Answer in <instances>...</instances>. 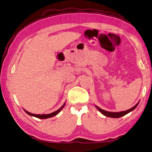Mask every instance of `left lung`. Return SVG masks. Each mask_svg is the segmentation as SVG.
I'll return each instance as SVG.
<instances>
[{
	"label": "left lung",
	"mask_w": 152,
	"mask_h": 152,
	"mask_svg": "<svg viewBox=\"0 0 152 152\" xmlns=\"http://www.w3.org/2000/svg\"><path fill=\"white\" fill-rule=\"evenodd\" d=\"M138 102L137 104L134 106V107H133L132 108H130V109H128L127 110H125V111H121V112H116V113H113V112H108V111H107V110H104L103 109H101V108H99V107H97V106L94 105L95 106V107L98 109L101 113L103 114V115H104L106 116H108V117H110V118H120V117H122L123 116L126 115V114H128L129 113H130V112L132 111L133 110L135 109V108L137 107V106L139 104Z\"/></svg>",
	"instance_id": "left-lung-1"
}]
</instances>
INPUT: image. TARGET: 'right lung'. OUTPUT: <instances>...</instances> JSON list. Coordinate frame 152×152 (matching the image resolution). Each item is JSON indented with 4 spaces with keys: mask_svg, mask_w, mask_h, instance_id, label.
Instances as JSON below:
<instances>
[{
    "mask_svg": "<svg viewBox=\"0 0 152 152\" xmlns=\"http://www.w3.org/2000/svg\"><path fill=\"white\" fill-rule=\"evenodd\" d=\"M65 105V102L64 103V104H63L62 107L61 108H59V109L58 110H56L55 112H53V113H51L50 114H32V113H29V112L26 111V110L24 109V110L26 113L28 114H29L30 116H34V117H36V118H40V119H46V118H51V117H53L54 116H56L58 114L60 111H61L63 108H64V106Z\"/></svg>",
    "mask_w": 152,
    "mask_h": 152,
    "instance_id": "obj_1",
    "label": "right lung"
}]
</instances>
